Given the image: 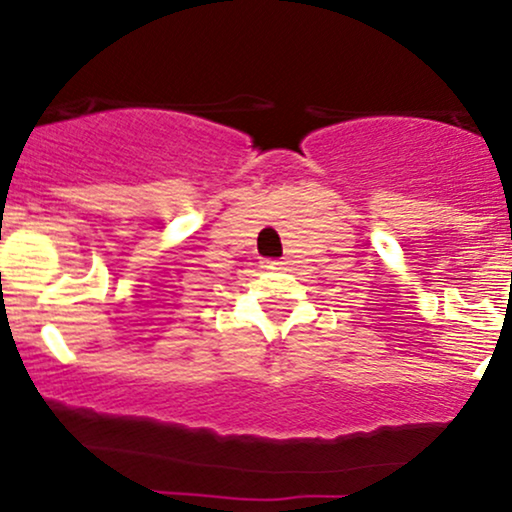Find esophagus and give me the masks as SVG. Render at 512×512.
I'll use <instances>...</instances> for the list:
<instances>
[{
    "mask_svg": "<svg viewBox=\"0 0 512 512\" xmlns=\"http://www.w3.org/2000/svg\"><path fill=\"white\" fill-rule=\"evenodd\" d=\"M286 264L289 262H279V260H264L262 267L264 269H272V272H279V269H286Z\"/></svg>",
    "mask_w": 512,
    "mask_h": 512,
    "instance_id": "esophagus-1",
    "label": "esophagus"
}]
</instances>
